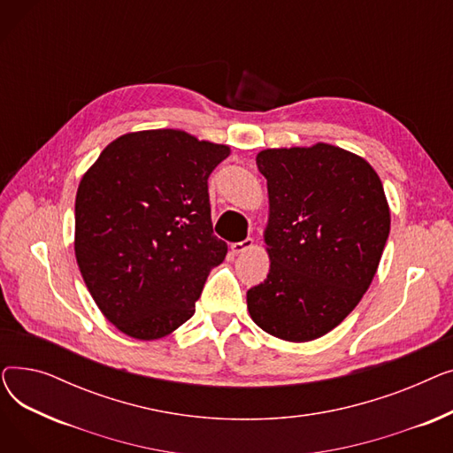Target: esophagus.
Here are the masks:
<instances>
[{
  "label": "esophagus",
  "instance_id": "esophagus-1",
  "mask_svg": "<svg viewBox=\"0 0 453 453\" xmlns=\"http://www.w3.org/2000/svg\"><path fill=\"white\" fill-rule=\"evenodd\" d=\"M251 248H253V239H244V241H241V242H233V244H231V251H233L234 255L244 253V251H248V250H251Z\"/></svg>",
  "mask_w": 453,
  "mask_h": 453
}]
</instances>
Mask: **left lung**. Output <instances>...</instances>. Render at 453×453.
<instances>
[{"mask_svg": "<svg viewBox=\"0 0 453 453\" xmlns=\"http://www.w3.org/2000/svg\"><path fill=\"white\" fill-rule=\"evenodd\" d=\"M270 214V273L248 290L251 319L284 342H312L360 303L378 270L391 212L360 156L328 142L257 154Z\"/></svg>", "mask_w": 453, "mask_h": 453, "instance_id": "8db88e82", "label": "left lung"}]
</instances>
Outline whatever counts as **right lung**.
<instances>
[{
  "mask_svg": "<svg viewBox=\"0 0 453 453\" xmlns=\"http://www.w3.org/2000/svg\"><path fill=\"white\" fill-rule=\"evenodd\" d=\"M229 152L183 130H141L111 141L82 176L77 265L123 334L159 340L193 318L227 253L212 234L207 178Z\"/></svg>",
  "mask_w": 453,
  "mask_h": 453,
  "instance_id": "right-lung-1",
  "label": "right lung"
}]
</instances>
